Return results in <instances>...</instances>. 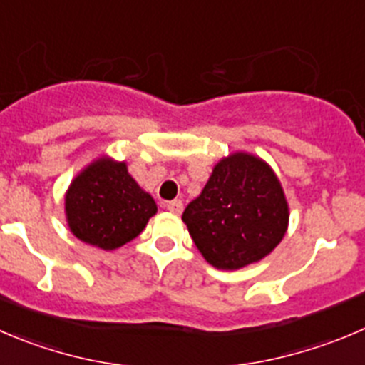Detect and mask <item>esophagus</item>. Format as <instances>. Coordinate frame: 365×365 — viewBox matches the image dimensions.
Returning <instances> with one entry per match:
<instances>
[{
    "mask_svg": "<svg viewBox=\"0 0 365 365\" xmlns=\"http://www.w3.org/2000/svg\"><path fill=\"white\" fill-rule=\"evenodd\" d=\"M166 210L173 215L182 213V202L180 200H172V202H166Z\"/></svg>",
    "mask_w": 365,
    "mask_h": 365,
    "instance_id": "esophagus-1",
    "label": "esophagus"
}]
</instances>
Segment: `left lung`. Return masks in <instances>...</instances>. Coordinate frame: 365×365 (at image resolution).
Listing matches in <instances>:
<instances>
[{
    "mask_svg": "<svg viewBox=\"0 0 365 365\" xmlns=\"http://www.w3.org/2000/svg\"><path fill=\"white\" fill-rule=\"evenodd\" d=\"M289 202L276 172L251 152H232L213 166L182 222L210 265L238 270L262 262L289 229Z\"/></svg>",
    "mask_w": 365,
    "mask_h": 365,
    "instance_id": "obj_1",
    "label": "left lung"
}]
</instances>
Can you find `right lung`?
<instances>
[{
    "mask_svg": "<svg viewBox=\"0 0 365 365\" xmlns=\"http://www.w3.org/2000/svg\"><path fill=\"white\" fill-rule=\"evenodd\" d=\"M69 231L84 244L114 251L147 227L158 204L127 170V163L100 155L73 177L64 195Z\"/></svg>",
    "mask_w": 365,
    "mask_h": 365,
    "instance_id": "1",
    "label": "right lung"
}]
</instances>
